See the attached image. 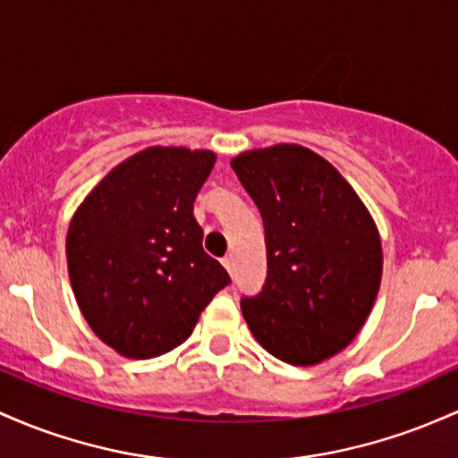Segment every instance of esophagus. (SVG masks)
Masks as SVG:
<instances>
[{
  "label": "esophagus",
  "mask_w": 458,
  "mask_h": 458,
  "mask_svg": "<svg viewBox=\"0 0 458 458\" xmlns=\"http://www.w3.org/2000/svg\"><path fill=\"white\" fill-rule=\"evenodd\" d=\"M223 266H225V268H227L229 272H233V255L223 257Z\"/></svg>",
  "instance_id": "obj_1"
}]
</instances>
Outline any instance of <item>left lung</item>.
Here are the masks:
<instances>
[{
  "mask_svg": "<svg viewBox=\"0 0 458 458\" xmlns=\"http://www.w3.org/2000/svg\"><path fill=\"white\" fill-rule=\"evenodd\" d=\"M264 220L266 284L240 301L255 340L292 366L346 348L377 301L383 249L372 216L325 157L275 145L231 160Z\"/></svg>",
  "mask_w": 458,
  "mask_h": 458,
  "instance_id": "8db88e82",
  "label": "left lung"
}]
</instances>
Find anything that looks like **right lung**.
Instances as JSON below:
<instances>
[{
	"label": "right lung",
	"mask_w": 458,
	"mask_h": 458,
	"mask_svg": "<svg viewBox=\"0 0 458 458\" xmlns=\"http://www.w3.org/2000/svg\"><path fill=\"white\" fill-rule=\"evenodd\" d=\"M212 151L148 147L92 188L66 235L77 305L101 342L151 359L190 337L227 270L203 250L194 199Z\"/></svg>",
	"instance_id": "right-lung-1"
}]
</instances>
